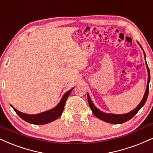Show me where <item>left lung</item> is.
I'll return each mask as SVG.
<instances>
[{
    "mask_svg": "<svg viewBox=\"0 0 153 153\" xmlns=\"http://www.w3.org/2000/svg\"><path fill=\"white\" fill-rule=\"evenodd\" d=\"M146 62V60H145ZM146 67L148 69V84H147V88L146 91L145 92L144 96H143V99H142L141 102H140V104L137 106V108H135V109L132 110V111H130V113H126V114H122V115H115V114H111V113H105L103 112L100 111V110H98L96 107L95 106V105L93 104V102H92L91 97H90L88 93V100L89 105L91 107V109L93 111V113L96 116L97 118L102 120L105 121L106 123H112V124H121V123H126L127 121H128L130 120L132 117H133L135 115V114L139 111L140 109L144 105L145 102H146L147 98L148 96V93H149V83H150V70L148 65H147L146 62Z\"/></svg>",
    "mask_w": 153,
    "mask_h": 153,
    "instance_id": "left-lung-1",
    "label": "left lung"
}]
</instances>
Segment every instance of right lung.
<instances>
[{"label":"right lung","instance_id":"1","mask_svg":"<svg viewBox=\"0 0 153 153\" xmlns=\"http://www.w3.org/2000/svg\"><path fill=\"white\" fill-rule=\"evenodd\" d=\"M73 89V88H72L70 91L66 92L65 94L63 95V96H62L60 102L57 105L56 107H55L54 108H53L51 110L43 112V113L36 114V115H28V114L23 113L21 112L18 111V110H16V108H14L13 106L12 108H13L15 112L18 114V116L21 117L22 119L27 123L35 125L47 124V123L56 120V119H58L62 115L66 100H67L68 97L70 94H71Z\"/></svg>","mask_w":153,"mask_h":153}]
</instances>
